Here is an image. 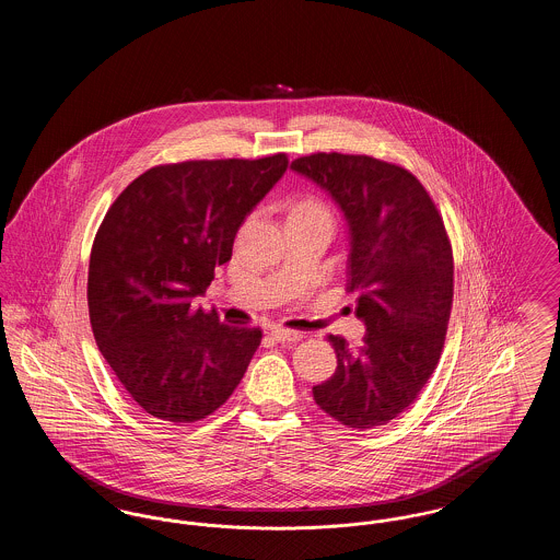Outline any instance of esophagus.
<instances>
[{
  "label": "esophagus",
  "instance_id": "1",
  "mask_svg": "<svg viewBox=\"0 0 560 560\" xmlns=\"http://www.w3.org/2000/svg\"><path fill=\"white\" fill-rule=\"evenodd\" d=\"M272 336L279 342H298V340H302V331H293V329H288V327H272Z\"/></svg>",
  "mask_w": 560,
  "mask_h": 560
}]
</instances>
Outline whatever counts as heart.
I'll use <instances>...</instances> for the list:
<instances>
[{
	"label": "heart",
	"instance_id": "heart-1",
	"mask_svg": "<svg viewBox=\"0 0 560 560\" xmlns=\"http://www.w3.org/2000/svg\"><path fill=\"white\" fill-rule=\"evenodd\" d=\"M298 212H323V210H320L319 206H317V203H315V201H311V199H306V201H300V203H298V206H295V208H293L292 213H298Z\"/></svg>",
	"mask_w": 560,
	"mask_h": 560
}]
</instances>
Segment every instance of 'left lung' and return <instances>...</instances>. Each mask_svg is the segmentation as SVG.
Here are the masks:
<instances>
[{
    "label": "left lung",
    "instance_id": "left-lung-1",
    "mask_svg": "<svg viewBox=\"0 0 560 560\" xmlns=\"http://www.w3.org/2000/svg\"><path fill=\"white\" fill-rule=\"evenodd\" d=\"M345 215L347 290L365 323L352 350L327 336L336 373L313 388L320 409L354 430L382 427L418 399L450 323L452 245L427 188L399 165L368 155L315 153L292 161Z\"/></svg>",
    "mask_w": 560,
    "mask_h": 560
}]
</instances>
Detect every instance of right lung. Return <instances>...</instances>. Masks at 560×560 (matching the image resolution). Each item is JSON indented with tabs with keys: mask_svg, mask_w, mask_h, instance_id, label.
<instances>
[{
	"mask_svg": "<svg viewBox=\"0 0 560 560\" xmlns=\"http://www.w3.org/2000/svg\"><path fill=\"white\" fill-rule=\"evenodd\" d=\"M288 170L265 160L185 161L138 176L110 206L88 272L90 323L110 370L147 413L203 420L233 395L262 331L192 306L233 256L245 215Z\"/></svg>",
	"mask_w": 560,
	"mask_h": 560,
	"instance_id": "add662e5",
	"label": "right lung"
}]
</instances>
